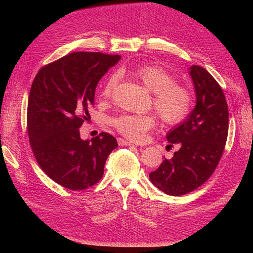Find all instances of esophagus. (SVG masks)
<instances>
[{"label":"esophagus","mask_w":253,"mask_h":253,"mask_svg":"<svg viewBox=\"0 0 253 253\" xmlns=\"http://www.w3.org/2000/svg\"><path fill=\"white\" fill-rule=\"evenodd\" d=\"M117 141H118V144H119V145H134L131 141L126 140V139H124V138H118Z\"/></svg>","instance_id":"34e87169"}]
</instances>
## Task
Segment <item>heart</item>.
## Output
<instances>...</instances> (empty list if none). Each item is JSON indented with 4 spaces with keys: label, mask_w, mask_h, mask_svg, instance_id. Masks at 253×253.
<instances>
[{
    "label": "heart",
    "mask_w": 253,
    "mask_h": 253,
    "mask_svg": "<svg viewBox=\"0 0 253 253\" xmlns=\"http://www.w3.org/2000/svg\"><path fill=\"white\" fill-rule=\"evenodd\" d=\"M132 76L153 93L152 102L165 124L178 125L188 116L192 106V96L186 87L176 84L174 76L159 65H141L134 68ZM118 76L114 74L106 79L101 90L103 98H110ZM152 114L122 113L111 119L117 131L132 140H143L148 131L155 126Z\"/></svg>",
    "instance_id": "b5f03b06"
}]
</instances>
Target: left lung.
Here are the masks:
<instances>
[{
    "instance_id": "8db88e82",
    "label": "left lung",
    "mask_w": 253,
    "mask_h": 253,
    "mask_svg": "<svg viewBox=\"0 0 253 253\" xmlns=\"http://www.w3.org/2000/svg\"><path fill=\"white\" fill-rule=\"evenodd\" d=\"M189 74L196 105L188 117L168 132L167 139L179 150L150 173L153 185L168 195L192 192L209 179L223 155L229 112L223 89L204 67L192 65Z\"/></svg>"
}]
</instances>
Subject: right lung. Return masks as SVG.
<instances>
[{
	"mask_svg": "<svg viewBox=\"0 0 253 253\" xmlns=\"http://www.w3.org/2000/svg\"><path fill=\"white\" fill-rule=\"evenodd\" d=\"M119 55L72 52L43 66L30 88L27 132L41 169L66 189L80 191L102 178L117 140L102 132L82 140L79 127L88 120L98 82Z\"/></svg>",
	"mask_w": 253,
	"mask_h": 253,
	"instance_id": "add662e5",
	"label": "right lung"
}]
</instances>
